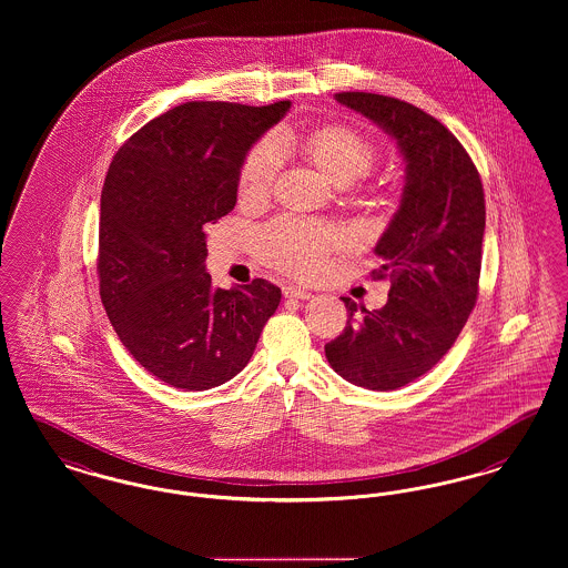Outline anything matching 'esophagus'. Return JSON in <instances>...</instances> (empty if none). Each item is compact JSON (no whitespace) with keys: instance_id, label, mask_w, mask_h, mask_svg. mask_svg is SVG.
Listing matches in <instances>:
<instances>
[{"instance_id":"esophagus-1","label":"esophagus","mask_w":568,"mask_h":568,"mask_svg":"<svg viewBox=\"0 0 568 568\" xmlns=\"http://www.w3.org/2000/svg\"><path fill=\"white\" fill-rule=\"evenodd\" d=\"M284 297L286 298H310L312 297V293L310 291H305V288H301V286H284Z\"/></svg>"}]
</instances>
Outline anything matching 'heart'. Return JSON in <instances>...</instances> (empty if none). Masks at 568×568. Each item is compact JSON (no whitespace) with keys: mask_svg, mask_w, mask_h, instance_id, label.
<instances>
[{"mask_svg":"<svg viewBox=\"0 0 568 568\" xmlns=\"http://www.w3.org/2000/svg\"><path fill=\"white\" fill-rule=\"evenodd\" d=\"M301 150L305 158L337 185H351L365 178L376 162V145L367 134L344 123L323 125L310 132ZM280 171V151L271 139L258 141L245 153L240 169V196L258 203L270 196ZM339 243V235L327 226L277 220L256 237L261 258L295 275H310L323 267L328 252Z\"/></svg>","mask_w":568,"mask_h":568,"instance_id":"obj_1","label":"heart"}]
</instances>
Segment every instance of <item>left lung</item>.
Listing matches in <instances>:
<instances>
[{"mask_svg": "<svg viewBox=\"0 0 568 568\" xmlns=\"http://www.w3.org/2000/svg\"><path fill=\"white\" fill-rule=\"evenodd\" d=\"M335 100L395 139L406 169L399 210L374 247L383 261L376 275L390 277L387 303L369 312L342 297L348 323L325 355L344 381L393 390L447 355L477 303L483 183L462 143L417 106L365 91Z\"/></svg>", "mask_w": 568, "mask_h": 568, "instance_id": "1", "label": "left lung"}]
</instances>
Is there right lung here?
Instances as JSON below:
<instances>
[{"mask_svg":"<svg viewBox=\"0 0 568 568\" xmlns=\"http://www.w3.org/2000/svg\"><path fill=\"white\" fill-rule=\"evenodd\" d=\"M288 109L185 102L132 134L109 166L100 298L121 344L171 387L235 378L280 305L282 291L261 277L213 288L205 226L233 211L245 153Z\"/></svg>","mask_w":568,"mask_h":568,"instance_id":"add662e5","label":"right lung"}]
</instances>
